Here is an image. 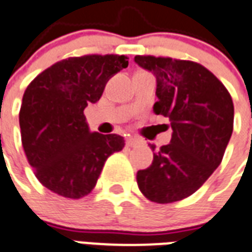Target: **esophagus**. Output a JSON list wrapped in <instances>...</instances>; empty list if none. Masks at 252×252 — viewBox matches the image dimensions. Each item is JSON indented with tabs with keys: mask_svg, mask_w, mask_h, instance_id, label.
<instances>
[{
	"mask_svg": "<svg viewBox=\"0 0 252 252\" xmlns=\"http://www.w3.org/2000/svg\"><path fill=\"white\" fill-rule=\"evenodd\" d=\"M138 144H139L138 139L133 138V137H128V138L126 139V145H127V146H135V145H138Z\"/></svg>",
	"mask_w": 252,
	"mask_h": 252,
	"instance_id": "1",
	"label": "esophagus"
}]
</instances>
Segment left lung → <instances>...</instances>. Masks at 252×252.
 Instances as JSON below:
<instances>
[{
    "instance_id": "1",
    "label": "left lung",
    "mask_w": 252,
    "mask_h": 252,
    "mask_svg": "<svg viewBox=\"0 0 252 252\" xmlns=\"http://www.w3.org/2000/svg\"><path fill=\"white\" fill-rule=\"evenodd\" d=\"M153 73L158 100L153 111L170 121V144L156 146L153 162L138 170L146 199L169 204L193 194L223 159L234 128V103L224 84L201 64L172 58L135 56Z\"/></svg>"
}]
</instances>
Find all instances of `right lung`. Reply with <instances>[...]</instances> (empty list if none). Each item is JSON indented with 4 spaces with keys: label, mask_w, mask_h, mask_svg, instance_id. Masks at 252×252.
<instances>
[{
    "label": "right lung",
    "mask_w": 252,
    "mask_h": 252,
    "mask_svg": "<svg viewBox=\"0 0 252 252\" xmlns=\"http://www.w3.org/2000/svg\"><path fill=\"white\" fill-rule=\"evenodd\" d=\"M125 55H86L55 63L29 84L20 108L24 152L41 184L68 199L87 196L106 159L122 150L117 134L91 133L84 108L108 79L128 65Z\"/></svg>",
    "instance_id": "1"
}]
</instances>
